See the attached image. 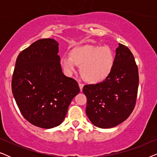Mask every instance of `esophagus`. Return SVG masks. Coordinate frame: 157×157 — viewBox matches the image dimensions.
<instances>
[{"instance_id":"34e87169","label":"esophagus","mask_w":157,"mask_h":157,"mask_svg":"<svg viewBox=\"0 0 157 157\" xmlns=\"http://www.w3.org/2000/svg\"><path fill=\"white\" fill-rule=\"evenodd\" d=\"M78 86H79V88H80V90H81V91H82V90H83V85L82 83H80V82H78Z\"/></svg>"}]
</instances>
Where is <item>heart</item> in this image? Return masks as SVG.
Instances as JSON below:
<instances>
[{"mask_svg":"<svg viewBox=\"0 0 157 157\" xmlns=\"http://www.w3.org/2000/svg\"><path fill=\"white\" fill-rule=\"evenodd\" d=\"M69 57L61 60L63 68L68 74L76 71L81 66L80 73L87 82L97 83L104 81L113 69L114 56L110 48L94 45L75 46L68 53Z\"/></svg>","mask_w":157,"mask_h":157,"instance_id":"1","label":"heart"}]
</instances>
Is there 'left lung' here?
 Wrapping results in <instances>:
<instances>
[{"mask_svg": "<svg viewBox=\"0 0 157 157\" xmlns=\"http://www.w3.org/2000/svg\"><path fill=\"white\" fill-rule=\"evenodd\" d=\"M139 87L138 67L132 53L119 44L111 74L102 82L85 85L86 109L91 123L101 128H112L127 119L136 105Z\"/></svg>", "mask_w": 157, "mask_h": 157, "instance_id": "1", "label": "left lung"}]
</instances>
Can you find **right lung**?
<instances>
[{"mask_svg":"<svg viewBox=\"0 0 157 157\" xmlns=\"http://www.w3.org/2000/svg\"><path fill=\"white\" fill-rule=\"evenodd\" d=\"M58 53L59 44L53 38L36 40L19 53L13 74L12 92L19 110L42 128L60 125L80 91L77 81L62 72Z\"/></svg>","mask_w":157,"mask_h":157,"instance_id":"obj_1","label":"right lung"}]
</instances>
